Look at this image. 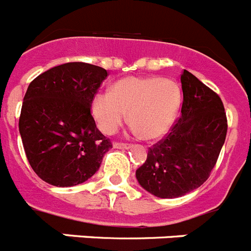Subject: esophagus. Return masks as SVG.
Here are the masks:
<instances>
[{"instance_id":"34e87169","label":"esophagus","mask_w":251,"mask_h":251,"mask_svg":"<svg viewBox=\"0 0 251 251\" xmlns=\"http://www.w3.org/2000/svg\"><path fill=\"white\" fill-rule=\"evenodd\" d=\"M114 149H119V150H128L130 147L129 143H122V142H114Z\"/></svg>"}]
</instances>
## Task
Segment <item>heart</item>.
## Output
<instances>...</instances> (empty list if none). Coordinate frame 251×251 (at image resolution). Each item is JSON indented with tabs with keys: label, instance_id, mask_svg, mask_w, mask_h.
Masks as SVG:
<instances>
[{
	"label": "heart",
	"instance_id": "obj_1",
	"mask_svg": "<svg viewBox=\"0 0 251 251\" xmlns=\"http://www.w3.org/2000/svg\"><path fill=\"white\" fill-rule=\"evenodd\" d=\"M179 83L161 77H127L113 91L99 93L93 100V114L100 129L114 133L127 118L147 141L168 133L181 108Z\"/></svg>",
	"mask_w": 251,
	"mask_h": 251
}]
</instances>
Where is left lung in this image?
<instances>
[{
  "label": "left lung",
  "instance_id": "1",
  "mask_svg": "<svg viewBox=\"0 0 251 251\" xmlns=\"http://www.w3.org/2000/svg\"><path fill=\"white\" fill-rule=\"evenodd\" d=\"M180 81V118L150 147L146 161L136 171L141 187L158 198H177L201 187L215 168L227 133L221 98L187 70Z\"/></svg>",
  "mask_w": 251,
  "mask_h": 251
}]
</instances>
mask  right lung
<instances>
[{"instance_id":"obj_1","label":"right lung","mask_w":251,"mask_h":251,"mask_svg":"<svg viewBox=\"0 0 251 251\" xmlns=\"http://www.w3.org/2000/svg\"><path fill=\"white\" fill-rule=\"evenodd\" d=\"M106 76L99 66L70 62L30 82L19 130L30 166L46 183L74 187L86 181L113 147L91 115L94 95Z\"/></svg>"}]
</instances>
